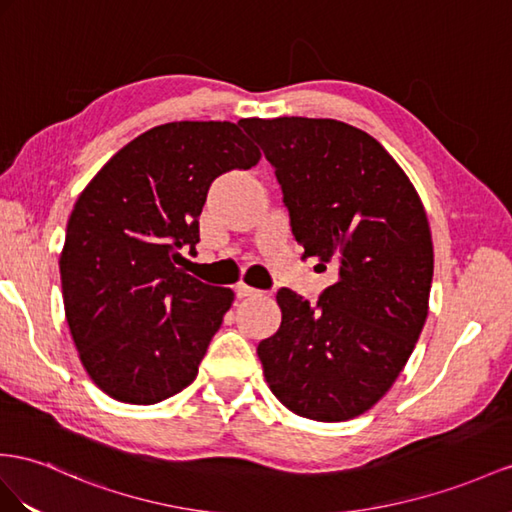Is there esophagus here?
Segmentation results:
<instances>
[{
	"label": "esophagus",
	"mask_w": 512,
	"mask_h": 512,
	"mask_svg": "<svg viewBox=\"0 0 512 512\" xmlns=\"http://www.w3.org/2000/svg\"><path fill=\"white\" fill-rule=\"evenodd\" d=\"M235 294H238V298H248V296H259L261 292L255 290V287L246 285V283H238L235 285Z\"/></svg>",
	"instance_id": "34e87169"
}]
</instances>
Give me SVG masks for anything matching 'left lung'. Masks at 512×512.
I'll return each mask as SVG.
<instances>
[{
	"label": "left lung",
	"instance_id": "left-lung-1",
	"mask_svg": "<svg viewBox=\"0 0 512 512\" xmlns=\"http://www.w3.org/2000/svg\"><path fill=\"white\" fill-rule=\"evenodd\" d=\"M274 166L303 257L337 270L318 305L281 287V326L259 342L270 391L316 422H346L396 383L428 316L432 238L398 162L333 119H242Z\"/></svg>",
	"mask_w": 512,
	"mask_h": 512
}]
</instances>
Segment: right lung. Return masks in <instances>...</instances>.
Segmentation results:
<instances>
[{
  "label": "right lung",
  "mask_w": 512,
  "mask_h": 512,
  "mask_svg": "<svg viewBox=\"0 0 512 512\" xmlns=\"http://www.w3.org/2000/svg\"><path fill=\"white\" fill-rule=\"evenodd\" d=\"M229 121L157 125L77 196L60 255L64 313L82 365L110 398L155 404L186 389L233 303L183 272L212 181L259 162Z\"/></svg>",
  "instance_id": "add662e5"
}]
</instances>
